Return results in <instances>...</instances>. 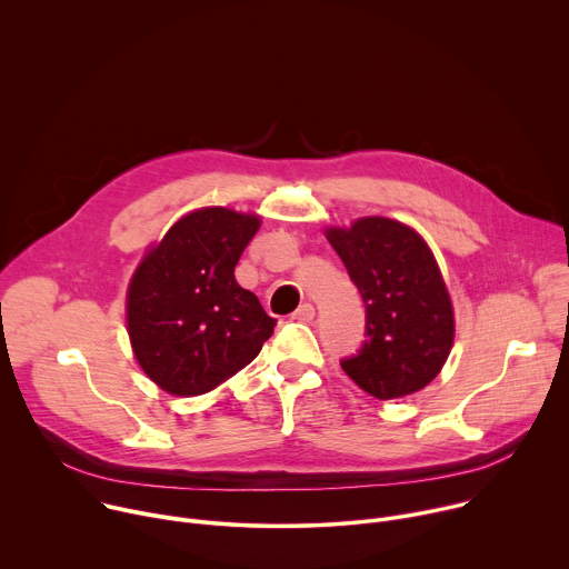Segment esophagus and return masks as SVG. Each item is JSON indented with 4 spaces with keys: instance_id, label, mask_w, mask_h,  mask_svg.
Masks as SVG:
<instances>
[{
    "instance_id": "obj_1",
    "label": "esophagus",
    "mask_w": 569,
    "mask_h": 569,
    "mask_svg": "<svg viewBox=\"0 0 569 569\" xmlns=\"http://www.w3.org/2000/svg\"><path fill=\"white\" fill-rule=\"evenodd\" d=\"M312 317H315L312 303H301V306L292 312V319H295V321H310Z\"/></svg>"
}]
</instances>
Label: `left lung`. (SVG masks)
Returning <instances> with one entry per match:
<instances>
[{"mask_svg":"<svg viewBox=\"0 0 569 569\" xmlns=\"http://www.w3.org/2000/svg\"><path fill=\"white\" fill-rule=\"evenodd\" d=\"M327 238L365 303V342L340 360L367 393L391 400L437 378L448 360L455 317L426 240L389 218H362Z\"/></svg>","mask_w":569,"mask_h":569,"instance_id":"1","label":"left lung"}]
</instances>
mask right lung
I'll return each instance as SVG.
<instances>
[{
	"label": "right lung",
	"instance_id": "add662e5",
	"mask_svg": "<svg viewBox=\"0 0 569 569\" xmlns=\"http://www.w3.org/2000/svg\"><path fill=\"white\" fill-rule=\"evenodd\" d=\"M259 224L257 216L222 207L193 211L137 268L128 336L137 362L164 391H211L248 367L274 333L277 319L233 277Z\"/></svg>",
	"mask_w": 569,
	"mask_h": 569
}]
</instances>
